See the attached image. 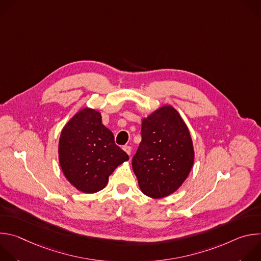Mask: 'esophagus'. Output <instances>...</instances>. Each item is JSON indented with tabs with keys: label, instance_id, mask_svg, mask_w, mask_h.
<instances>
[{
	"label": "esophagus",
	"instance_id": "esophagus-1",
	"mask_svg": "<svg viewBox=\"0 0 261 261\" xmlns=\"http://www.w3.org/2000/svg\"><path fill=\"white\" fill-rule=\"evenodd\" d=\"M123 150L130 156L131 155V152H132V147L131 146H129V145H125V146H123Z\"/></svg>",
	"mask_w": 261,
	"mask_h": 261
}]
</instances>
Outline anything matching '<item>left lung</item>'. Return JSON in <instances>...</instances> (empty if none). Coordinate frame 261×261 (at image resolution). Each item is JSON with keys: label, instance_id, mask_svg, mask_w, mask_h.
Here are the masks:
<instances>
[{"label": "left lung", "instance_id": "1", "mask_svg": "<svg viewBox=\"0 0 261 261\" xmlns=\"http://www.w3.org/2000/svg\"><path fill=\"white\" fill-rule=\"evenodd\" d=\"M141 142L132 158V168L141 192L163 198L175 192L194 163L189 129L171 105H164L141 123Z\"/></svg>", "mask_w": 261, "mask_h": 261}]
</instances>
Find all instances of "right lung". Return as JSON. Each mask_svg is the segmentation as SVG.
Masks as SVG:
<instances>
[{
	"label": "right lung",
	"mask_w": 261,
	"mask_h": 261,
	"mask_svg": "<svg viewBox=\"0 0 261 261\" xmlns=\"http://www.w3.org/2000/svg\"><path fill=\"white\" fill-rule=\"evenodd\" d=\"M129 160L102 124L99 111L85 107L65 125L59 140V162L66 178L84 193H96L114 170Z\"/></svg>",
	"instance_id": "right-lung-1"
}]
</instances>
